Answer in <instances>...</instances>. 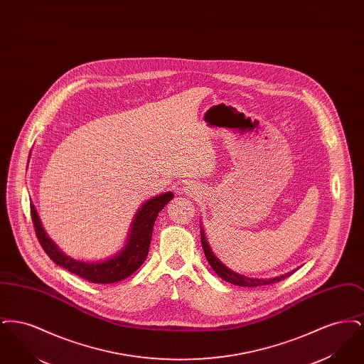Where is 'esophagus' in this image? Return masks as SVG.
I'll return each instance as SVG.
<instances>
[{
    "instance_id": "34e87169",
    "label": "esophagus",
    "mask_w": 364,
    "mask_h": 364,
    "mask_svg": "<svg viewBox=\"0 0 364 364\" xmlns=\"http://www.w3.org/2000/svg\"><path fill=\"white\" fill-rule=\"evenodd\" d=\"M199 188L195 186V184H187V187H186V192L188 193V195H196L198 192H199Z\"/></svg>"
}]
</instances>
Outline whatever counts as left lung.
<instances>
[{
	"label": "left lung",
	"instance_id": "1",
	"mask_svg": "<svg viewBox=\"0 0 364 364\" xmlns=\"http://www.w3.org/2000/svg\"><path fill=\"white\" fill-rule=\"evenodd\" d=\"M200 242H202V247H203L206 259L208 260V263L213 267V270L217 273V276L223 278V279H225L226 282H229V284H233V285H239V287L269 285V284H273V282H278V281H281L284 278L289 277L291 274H294V272L297 270V269H294V270H291V272H288L285 274H279V276L272 278L247 277V276L239 274V273L230 270L229 267H226L225 264L214 255V252H213V250H211V247L208 244V237L205 235V230H203V226L202 225H200Z\"/></svg>",
	"mask_w": 364,
	"mask_h": 364
}]
</instances>
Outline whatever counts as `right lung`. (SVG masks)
<instances>
[{
  "label": "right lung",
  "instance_id": "add662e5",
  "mask_svg": "<svg viewBox=\"0 0 364 364\" xmlns=\"http://www.w3.org/2000/svg\"><path fill=\"white\" fill-rule=\"evenodd\" d=\"M31 156V151H30ZM28 156V161H30ZM173 192L166 191L150 199L144 200L136 210L131 225L128 228L127 237L122 248L105 259L83 260L75 259L67 255L60 247L48 236L42 226L41 218L34 205L31 203V217L34 223L35 232L45 252L58 266L64 267L70 273L85 278L94 284H113L129 277L135 273L143 262L147 258L150 242L153 236V228L158 213L165 208L169 200L173 199Z\"/></svg>",
  "mask_w": 364,
  "mask_h": 364
}]
</instances>
